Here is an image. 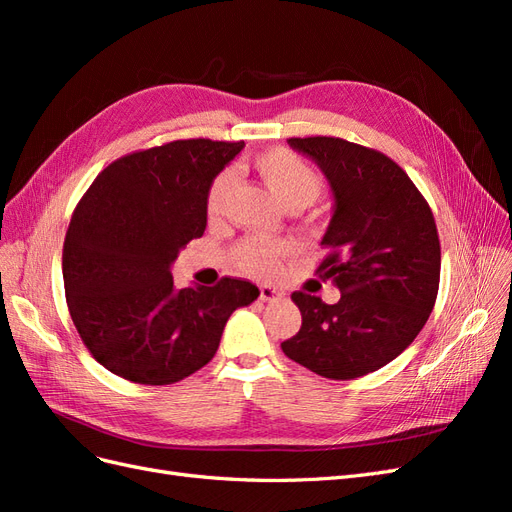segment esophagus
Segmentation results:
<instances>
[{
	"label": "esophagus",
	"instance_id": "obj_1",
	"mask_svg": "<svg viewBox=\"0 0 512 512\" xmlns=\"http://www.w3.org/2000/svg\"><path fill=\"white\" fill-rule=\"evenodd\" d=\"M260 299L265 303H275V301H282L284 299V292L271 288V286H262L260 288Z\"/></svg>",
	"mask_w": 512,
	"mask_h": 512
}]
</instances>
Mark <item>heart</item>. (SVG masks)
Returning a JSON list of instances; mask_svg holds the SVG:
<instances>
[{
	"mask_svg": "<svg viewBox=\"0 0 512 512\" xmlns=\"http://www.w3.org/2000/svg\"><path fill=\"white\" fill-rule=\"evenodd\" d=\"M256 173L267 183V188L280 198L284 207H307L314 203L322 190V177L301 156L288 149H269L254 158ZM235 175L222 170L209 185L207 213L209 218H220L224 213ZM290 254V245L262 239H245L237 245V267L254 277H271L280 269L282 260Z\"/></svg>",
	"mask_w": 512,
	"mask_h": 512,
	"instance_id": "b5f03b06",
	"label": "heart"
}]
</instances>
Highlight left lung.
Returning a JSON list of instances; mask_svg holds the SVG:
<instances>
[{
    "instance_id": "8db88e82",
    "label": "left lung",
    "mask_w": 512,
    "mask_h": 512,
    "mask_svg": "<svg viewBox=\"0 0 512 512\" xmlns=\"http://www.w3.org/2000/svg\"><path fill=\"white\" fill-rule=\"evenodd\" d=\"M333 196L318 273L342 290L335 305L292 292L299 333L282 344L294 363L331 380L371 374L421 333L438 297L440 241L425 198L380 151L342 138H288Z\"/></svg>"
}]
</instances>
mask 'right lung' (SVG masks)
Here are the masks:
<instances>
[{
	"instance_id": "obj_1",
	"label": "right lung",
	"mask_w": 512,
	"mask_h": 512,
	"mask_svg": "<svg viewBox=\"0 0 512 512\" xmlns=\"http://www.w3.org/2000/svg\"><path fill=\"white\" fill-rule=\"evenodd\" d=\"M243 143L173 141L119 158L91 183L64 241L68 309L94 359L123 380L162 386L205 367L230 314L260 290L224 277L175 288L170 267L207 228L211 181Z\"/></svg>"
}]
</instances>
